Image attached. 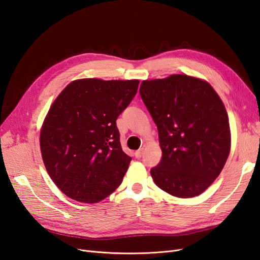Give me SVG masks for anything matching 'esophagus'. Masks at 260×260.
Segmentation results:
<instances>
[{
    "instance_id": "obj_1",
    "label": "esophagus",
    "mask_w": 260,
    "mask_h": 260,
    "mask_svg": "<svg viewBox=\"0 0 260 260\" xmlns=\"http://www.w3.org/2000/svg\"><path fill=\"white\" fill-rule=\"evenodd\" d=\"M142 155H143V149H139V151H136V153H135V156L137 157V158H141Z\"/></svg>"
}]
</instances>
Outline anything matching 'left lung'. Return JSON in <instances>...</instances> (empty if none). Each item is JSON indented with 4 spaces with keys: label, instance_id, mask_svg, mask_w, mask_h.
Listing matches in <instances>:
<instances>
[{
    "label": "left lung",
    "instance_id": "8db88e82",
    "mask_svg": "<svg viewBox=\"0 0 260 260\" xmlns=\"http://www.w3.org/2000/svg\"><path fill=\"white\" fill-rule=\"evenodd\" d=\"M140 94L157 125L162 153L151 169L155 184L180 199L202 194L230 154L223 102L206 80L187 75L144 80Z\"/></svg>",
    "mask_w": 260,
    "mask_h": 260
}]
</instances>
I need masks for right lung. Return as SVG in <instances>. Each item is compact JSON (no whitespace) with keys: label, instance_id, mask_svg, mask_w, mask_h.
I'll return each instance as SVG.
<instances>
[{"label":"right lung","instance_id":"add662e5","mask_svg":"<svg viewBox=\"0 0 260 260\" xmlns=\"http://www.w3.org/2000/svg\"><path fill=\"white\" fill-rule=\"evenodd\" d=\"M139 83L78 79L53 102L40 130L41 155L52 181L68 198L99 203L120 185L131 157L122 151L116 120Z\"/></svg>","mask_w":260,"mask_h":260}]
</instances>
